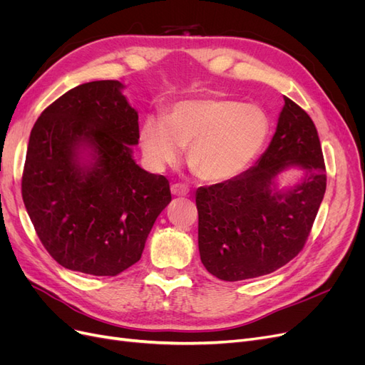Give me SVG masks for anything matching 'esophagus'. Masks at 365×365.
Masks as SVG:
<instances>
[{
    "mask_svg": "<svg viewBox=\"0 0 365 365\" xmlns=\"http://www.w3.org/2000/svg\"><path fill=\"white\" fill-rule=\"evenodd\" d=\"M170 190L175 196H187V195H189V189H187V187L182 185V184H172Z\"/></svg>",
    "mask_w": 365,
    "mask_h": 365,
    "instance_id": "34e87169",
    "label": "esophagus"
}]
</instances>
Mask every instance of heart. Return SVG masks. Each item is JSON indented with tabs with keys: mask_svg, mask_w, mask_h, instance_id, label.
Wrapping results in <instances>:
<instances>
[{
	"mask_svg": "<svg viewBox=\"0 0 365 365\" xmlns=\"http://www.w3.org/2000/svg\"><path fill=\"white\" fill-rule=\"evenodd\" d=\"M271 120L257 105L233 98H197L176 103L168 120L149 117L140 129L145 157L155 169L180 158L182 148L196 175L208 182L239 176L263 149Z\"/></svg>",
	"mask_w": 365,
	"mask_h": 365,
	"instance_id": "heart-1",
	"label": "heart"
}]
</instances>
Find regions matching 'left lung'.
I'll use <instances>...</instances> for the list:
<instances>
[{
  "mask_svg": "<svg viewBox=\"0 0 365 365\" xmlns=\"http://www.w3.org/2000/svg\"><path fill=\"white\" fill-rule=\"evenodd\" d=\"M288 167L304 169L291 190L277 189ZM326 164L312 118L284 97L277 129L256 165L196 190L201 262L215 277L237 282L271 274L306 244L326 192Z\"/></svg>",
  "mask_w": 365,
  "mask_h": 365,
  "instance_id": "obj_1",
  "label": "left lung"
}]
</instances>
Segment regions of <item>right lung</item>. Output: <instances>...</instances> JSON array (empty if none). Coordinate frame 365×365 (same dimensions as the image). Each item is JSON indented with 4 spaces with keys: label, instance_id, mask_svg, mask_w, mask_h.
<instances>
[{
    "label": "right lung",
    "instance_id": "add662e5",
    "mask_svg": "<svg viewBox=\"0 0 365 365\" xmlns=\"http://www.w3.org/2000/svg\"><path fill=\"white\" fill-rule=\"evenodd\" d=\"M117 81L73 88L43 109L30 132L21 192L43 248L63 268L117 275L137 263L169 181L143 170L138 114ZM88 147L92 161H80Z\"/></svg>",
    "mask_w": 365,
    "mask_h": 365
}]
</instances>
